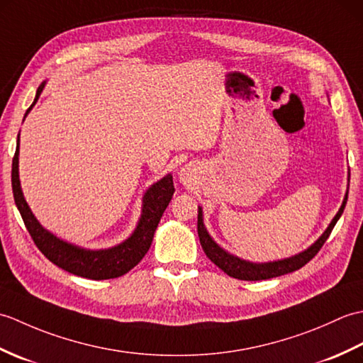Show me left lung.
<instances>
[{"instance_id":"8db88e82","label":"left lung","mask_w":363,"mask_h":363,"mask_svg":"<svg viewBox=\"0 0 363 363\" xmlns=\"http://www.w3.org/2000/svg\"><path fill=\"white\" fill-rule=\"evenodd\" d=\"M346 201H348V194H346L340 211L337 212L334 220L330 221V225L325 230V234H323L318 240L311 246L309 250H306L304 252H301V254H298V256L290 257V259L269 262V264H251V262H246V260L230 256V254H228L226 251H223L220 246L212 240L211 235L207 234V230L203 225L201 209L198 211L199 243H201L206 256L230 277H235V279H242V281H264V279H269V277H277V276L287 274L291 272H296V269L303 268L307 262H311L315 256H317L318 251L321 250V246L325 245L328 237L330 235V233H333L335 223L338 221V218L342 217Z\"/></svg>"}]
</instances>
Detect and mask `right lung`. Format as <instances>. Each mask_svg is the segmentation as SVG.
Returning a JSON list of instances; mask_svg holds the SVG:
<instances>
[{"mask_svg":"<svg viewBox=\"0 0 363 363\" xmlns=\"http://www.w3.org/2000/svg\"><path fill=\"white\" fill-rule=\"evenodd\" d=\"M43 87L45 84L38 86L33 106L35 104L38 96H40ZM33 106L26 111L25 117L28 112L33 109ZM12 191L15 204L18 207L28 233L33 237L35 246L42 251L43 256L51 260L54 265L65 269L68 273L87 277V279L101 281L113 279V277L126 274L143 259L145 254L148 252L154 237V230H156L168 203L172 201L174 186L172 174L165 176L164 179L154 184V186L145 194L142 218L138 221V226L134 230V234L130 235L125 243L103 251L81 250L78 246L59 240L57 237H54L48 230H45L38 225V221L35 220L33 212H30L21 194L18 179V143L12 159Z\"/></svg>","mask_w":363,"mask_h":363,"instance_id":"add662e5","label":"right lung"}]
</instances>
